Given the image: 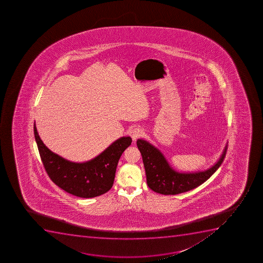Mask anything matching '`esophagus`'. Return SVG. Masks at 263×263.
<instances>
[{"instance_id":"34e87169","label":"esophagus","mask_w":263,"mask_h":263,"mask_svg":"<svg viewBox=\"0 0 263 263\" xmlns=\"http://www.w3.org/2000/svg\"><path fill=\"white\" fill-rule=\"evenodd\" d=\"M129 136L134 141H136L137 139L140 138L143 136V130L140 127H135L129 131Z\"/></svg>"}]
</instances>
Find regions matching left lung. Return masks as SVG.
Returning <instances> with one entry per match:
<instances>
[{"instance_id":"left-lung-1","label":"left lung","mask_w":263,"mask_h":263,"mask_svg":"<svg viewBox=\"0 0 263 263\" xmlns=\"http://www.w3.org/2000/svg\"><path fill=\"white\" fill-rule=\"evenodd\" d=\"M137 146L142 156L148 187L165 195L187 192L202 184L221 165L227 151V145L218 162L209 169L183 173L172 169L161 152L148 141L139 139Z\"/></svg>"}]
</instances>
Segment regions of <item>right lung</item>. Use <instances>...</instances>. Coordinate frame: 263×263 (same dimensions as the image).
<instances>
[{"instance_id":"right-lung-1","label":"right lung","mask_w":263,"mask_h":263,"mask_svg":"<svg viewBox=\"0 0 263 263\" xmlns=\"http://www.w3.org/2000/svg\"><path fill=\"white\" fill-rule=\"evenodd\" d=\"M34 136L50 179L66 192L81 198L96 197L111 189L120 157L132 142L129 136L122 137L96 158L84 163H74L50 151L39 137L35 124Z\"/></svg>"}]
</instances>
